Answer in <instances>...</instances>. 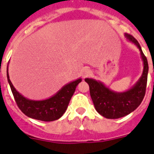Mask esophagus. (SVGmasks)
Here are the masks:
<instances>
[{
  "label": "esophagus",
  "instance_id": "obj_1",
  "mask_svg": "<svg viewBox=\"0 0 154 154\" xmlns=\"http://www.w3.org/2000/svg\"><path fill=\"white\" fill-rule=\"evenodd\" d=\"M91 73H92V72H91L90 69H83V70H82V75L83 78H85V77H87V76L90 75Z\"/></svg>",
  "mask_w": 154,
  "mask_h": 154
}]
</instances>
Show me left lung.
<instances>
[{
	"instance_id": "8db88e82",
	"label": "left lung",
	"mask_w": 154,
	"mask_h": 154,
	"mask_svg": "<svg viewBox=\"0 0 154 154\" xmlns=\"http://www.w3.org/2000/svg\"><path fill=\"white\" fill-rule=\"evenodd\" d=\"M128 41L135 45L140 51L143 70L140 78L130 89L125 92H115L102 82L86 78L85 81L89 85V91L94 106L99 114L107 119H118L133 112L140 105L145 96L149 67L139 42L132 35L125 33Z\"/></svg>"
}]
</instances>
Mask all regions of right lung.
<instances>
[{
    "mask_svg": "<svg viewBox=\"0 0 154 154\" xmlns=\"http://www.w3.org/2000/svg\"><path fill=\"white\" fill-rule=\"evenodd\" d=\"M7 77L16 103L21 112L28 117L45 122H51L62 117L67 109L76 86L82 82V79L79 78L69 82L48 99L32 100L23 96L14 87L8 74V65L7 67Z\"/></svg>",
    "mask_w": 154,
    "mask_h": 154,
    "instance_id": "1",
    "label": "right lung"
}]
</instances>
